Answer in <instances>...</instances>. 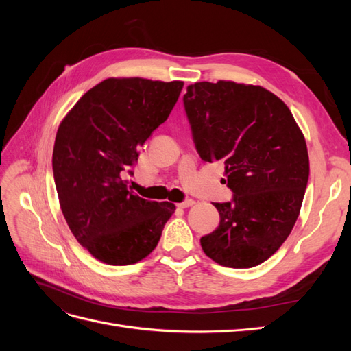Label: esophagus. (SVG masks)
<instances>
[{
  "label": "esophagus",
  "instance_id": "1",
  "mask_svg": "<svg viewBox=\"0 0 351 351\" xmlns=\"http://www.w3.org/2000/svg\"><path fill=\"white\" fill-rule=\"evenodd\" d=\"M195 205V200L193 199H186L183 202H180V204H177L178 208H189V206H193Z\"/></svg>",
  "mask_w": 351,
  "mask_h": 351
}]
</instances>
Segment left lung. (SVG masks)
Returning <instances> with one entry per match:
<instances>
[{
    "mask_svg": "<svg viewBox=\"0 0 351 351\" xmlns=\"http://www.w3.org/2000/svg\"><path fill=\"white\" fill-rule=\"evenodd\" d=\"M184 111L199 156L224 164L232 199L214 204L219 226L200 239L212 261L252 268L291 232L309 180L304 137L289 107L261 86L189 84Z\"/></svg>",
    "mask_w": 351,
    "mask_h": 351,
    "instance_id": "8db88e82",
    "label": "left lung"
}]
</instances>
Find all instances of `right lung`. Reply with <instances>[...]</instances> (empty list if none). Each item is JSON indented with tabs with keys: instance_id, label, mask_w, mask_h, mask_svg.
Returning a JSON list of instances; mask_svg holds the SVG:
<instances>
[{
	"instance_id": "add662e5",
	"label": "right lung",
	"mask_w": 351,
	"mask_h": 351,
	"mask_svg": "<svg viewBox=\"0 0 351 351\" xmlns=\"http://www.w3.org/2000/svg\"><path fill=\"white\" fill-rule=\"evenodd\" d=\"M183 82L107 79L88 90L58 127L52 171L62 215L84 249L108 265H132L161 239L174 204L134 195L143 145L167 119Z\"/></svg>"
}]
</instances>
